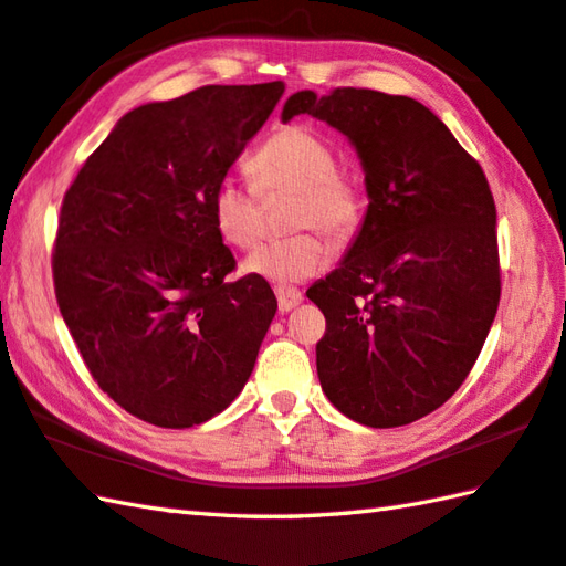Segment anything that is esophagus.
<instances>
[{"mask_svg":"<svg viewBox=\"0 0 566 566\" xmlns=\"http://www.w3.org/2000/svg\"><path fill=\"white\" fill-rule=\"evenodd\" d=\"M275 297H279V311L281 313H291L293 307H297V305L303 303V293L297 291V287L279 285V287H275Z\"/></svg>","mask_w":566,"mask_h":566,"instance_id":"esophagus-1","label":"esophagus"}]
</instances>
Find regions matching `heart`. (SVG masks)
Listing matches in <instances>:
<instances>
[{"label": "heart", "instance_id": "obj_1", "mask_svg": "<svg viewBox=\"0 0 566 566\" xmlns=\"http://www.w3.org/2000/svg\"><path fill=\"white\" fill-rule=\"evenodd\" d=\"M251 182L221 177L211 189L209 214L214 231L233 249H253L261 239V195L293 191L287 227L301 229L255 249L243 271L269 283H301L329 269L335 241H349L365 221V189L339 172L335 147L307 125H283L247 159Z\"/></svg>", "mask_w": 566, "mask_h": 566}]
</instances>
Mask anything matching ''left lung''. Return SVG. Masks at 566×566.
Returning <instances> with one entry per match:
<instances>
[{"instance_id":"8db88e82","label":"left lung","mask_w":566,"mask_h":566,"mask_svg":"<svg viewBox=\"0 0 566 566\" xmlns=\"http://www.w3.org/2000/svg\"><path fill=\"white\" fill-rule=\"evenodd\" d=\"M313 115L365 167L367 217L339 269L307 287L327 327L325 397L371 429L411 423L471 375L500 303L495 201L483 167L407 95L293 93L283 120Z\"/></svg>"}]
</instances>
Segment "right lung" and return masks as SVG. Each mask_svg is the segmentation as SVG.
I'll return each mask as SVG.
<instances>
[{"label":"right lung","instance_id":"1","mask_svg":"<svg viewBox=\"0 0 566 566\" xmlns=\"http://www.w3.org/2000/svg\"><path fill=\"white\" fill-rule=\"evenodd\" d=\"M283 81L201 85L127 113L73 179L51 269L91 377L127 413L189 429L249 381L275 315L271 285L237 261L211 189L269 120Z\"/></svg>","mask_w":566,"mask_h":566}]
</instances>
